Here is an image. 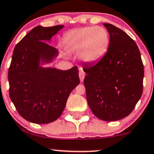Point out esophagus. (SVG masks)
<instances>
[{
  "instance_id": "34e87169",
  "label": "esophagus",
  "mask_w": 154,
  "mask_h": 154,
  "mask_svg": "<svg viewBox=\"0 0 154 154\" xmlns=\"http://www.w3.org/2000/svg\"><path fill=\"white\" fill-rule=\"evenodd\" d=\"M79 79H80V82H82L83 81H84V79H85V73L82 69L79 70Z\"/></svg>"
}]
</instances>
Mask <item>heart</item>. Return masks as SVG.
<instances>
[{
    "mask_svg": "<svg viewBox=\"0 0 154 154\" xmlns=\"http://www.w3.org/2000/svg\"><path fill=\"white\" fill-rule=\"evenodd\" d=\"M109 42L108 32L102 26L75 29L63 37L64 47L71 51H80V58L86 64L100 60L107 52Z\"/></svg>",
    "mask_w": 154,
    "mask_h": 154,
    "instance_id": "obj_1",
    "label": "heart"
}]
</instances>
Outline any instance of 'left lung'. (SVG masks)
<instances>
[{
	"mask_svg": "<svg viewBox=\"0 0 154 154\" xmlns=\"http://www.w3.org/2000/svg\"><path fill=\"white\" fill-rule=\"evenodd\" d=\"M110 35L107 52L84 66L87 100L96 117L116 121L127 117L143 92V65L136 42L123 30L103 23Z\"/></svg>",
	"mask_w": 154,
	"mask_h": 154,
	"instance_id": "left-lung-1",
	"label": "left lung"
}]
</instances>
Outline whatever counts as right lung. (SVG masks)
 <instances>
[{
  "label": "right lung",
  "mask_w": 154,
  "mask_h": 154,
  "mask_svg": "<svg viewBox=\"0 0 154 154\" xmlns=\"http://www.w3.org/2000/svg\"><path fill=\"white\" fill-rule=\"evenodd\" d=\"M64 26L34 28L13 52L9 95L20 116L31 123L47 124L59 118L79 84L77 66L67 70L44 66L58 57V50L47 42Z\"/></svg>",
  "instance_id": "right-lung-1"
}]
</instances>
